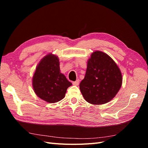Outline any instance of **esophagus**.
Masks as SVG:
<instances>
[{
  "label": "esophagus",
  "mask_w": 148,
  "mask_h": 148,
  "mask_svg": "<svg viewBox=\"0 0 148 148\" xmlns=\"http://www.w3.org/2000/svg\"><path fill=\"white\" fill-rule=\"evenodd\" d=\"M79 79H77V80H76L75 82H73V84L75 85V86H78V85L79 84Z\"/></svg>",
  "instance_id": "1"
}]
</instances>
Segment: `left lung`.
Here are the masks:
<instances>
[{
    "label": "left lung",
    "instance_id": "obj_1",
    "mask_svg": "<svg viewBox=\"0 0 148 148\" xmlns=\"http://www.w3.org/2000/svg\"><path fill=\"white\" fill-rule=\"evenodd\" d=\"M122 84V73L113 59L103 52H94L79 84L84 99L92 104H106L117 95Z\"/></svg>",
    "mask_w": 148,
    "mask_h": 148
}]
</instances>
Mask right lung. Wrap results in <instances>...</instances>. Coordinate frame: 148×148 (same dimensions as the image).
I'll return each instance as SVG.
<instances>
[{
	"instance_id": "1",
	"label": "right lung",
	"mask_w": 148,
	"mask_h": 148,
	"mask_svg": "<svg viewBox=\"0 0 148 148\" xmlns=\"http://www.w3.org/2000/svg\"><path fill=\"white\" fill-rule=\"evenodd\" d=\"M59 59L52 53L46 56L38 65L33 77L34 92L49 103L64 98L66 89L72 84L60 71Z\"/></svg>"
}]
</instances>
